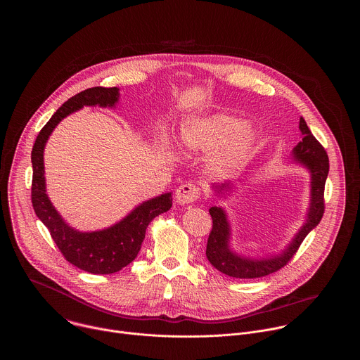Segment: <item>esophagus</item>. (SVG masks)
<instances>
[{"label":"esophagus","mask_w":360,"mask_h":360,"mask_svg":"<svg viewBox=\"0 0 360 360\" xmlns=\"http://www.w3.org/2000/svg\"><path fill=\"white\" fill-rule=\"evenodd\" d=\"M201 195V191L197 186L188 183V184H183L177 188L176 191V201L180 205H188L193 204L194 201H197Z\"/></svg>","instance_id":"esophagus-1"}]
</instances>
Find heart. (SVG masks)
<instances>
[{
  "label": "heart",
  "mask_w": 360,
  "mask_h": 360,
  "mask_svg": "<svg viewBox=\"0 0 360 360\" xmlns=\"http://www.w3.org/2000/svg\"><path fill=\"white\" fill-rule=\"evenodd\" d=\"M180 143L190 151H213L209 166L216 173H227L252 154L257 134L248 122L217 113L190 117L180 127Z\"/></svg>",
  "instance_id": "heart-1"
}]
</instances>
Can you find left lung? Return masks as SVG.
Masks as SVG:
<instances>
[{
    "instance_id": "8db88e82",
    "label": "left lung",
    "mask_w": 360,
    "mask_h": 360,
    "mask_svg": "<svg viewBox=\"0 0 360 360\" xmlns=\"http://www.w3.org/2000/svg\"><path fill=\"white\" fill-rule=\"evenodd\" d=\"M301 141L292 151L294 160L304 165L310 173V205L307 221L288 244V247L278 255L262 259H252L236 254L230 248V223L226 210L220 206H212L209 213L212 216V231L206 244V257L213 267L226 276L234 278H259L271 274L284 267L305 240L309 233L320 223L324 213V186L328 174V156L323 146L314 139L304 117L300 119ZM214 191L224 193L231 187L229 183L214 186Z\"/></svg>"
}]
</instances>
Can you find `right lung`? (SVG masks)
I'll use <instances>...</instances> for the list:
<instances>
[{"mask_svg": "<svg viewBox=\"0 0 360 360\" xmlns=\"http://www.w3.org/2000/svg\"><path fill=\"white\" fill-rule=\"evenodd\" d=\"M119 101L117 87L87 89L63 103L39 133L32 151V204L37 217L50 230L63 257L76 267L93 274H110L131 263L140 252L146 230L158 214L172 207V193L162 194L136 206L116 224L98 231H79L70 227L47 195L44 177V148L56 124L83 106L113 108Z\"/></svg>", "mask_w": 360, "mask_h": 360, "instance_id": "add662e5", "label": "right lung"}]
</instances>
